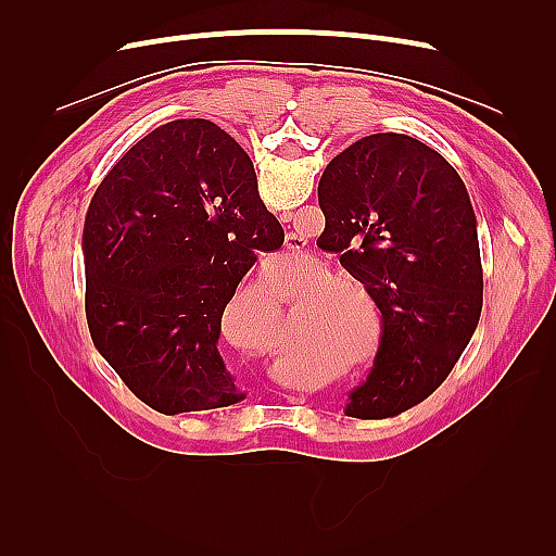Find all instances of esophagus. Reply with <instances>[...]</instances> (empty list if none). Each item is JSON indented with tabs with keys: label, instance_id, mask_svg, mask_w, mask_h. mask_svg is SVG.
I'll return each instance as SVG.
<instances>
[{
	"label": "esophagus",
	"instance_id": "esophagus-1",
	"mask_svg": "<svg viewBox=\"0 0 556 556\" xmlns=\"http://www.w3.org/2000/svg\"><path fill=\"white\" fill-rule=\"evenodd\" d=\"M306 243L308 241L301 237V233H288V239H285V245H288V250H292V255H294V252H296V255H299V252H304ZM301 257H304V255H301Z\"/></svg>",
	"mask_w": 556,
	"mask_h": 556
}]
</instances>
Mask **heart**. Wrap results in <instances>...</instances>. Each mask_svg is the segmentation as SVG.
I'll return each instance as SVG.
<instances>
[{
	"label": "heart",
	"instance_id": "b5f03b06",
	"mask_svg": "<svg viewBox=\"0 0 556 556\" xmlns=\"http://www.w3.org/2000/svg\"><path fill=\"white\" fill-rule=\"evenodd\" d=\"M285 292L295 294L292 325L280 345V359L294 368L299 376L325 371L341 357L348 341V315L352 304L350 288H362L355 276L345 271H329V266L311 262L282 280ZM280 323L276 304L264 308V323L255 333L243 339L231 333V339L252 352L271 350L274 333Z\"/></svg>",
	"mask_w": 556,
	"mask_h": 556
}]
</instances>
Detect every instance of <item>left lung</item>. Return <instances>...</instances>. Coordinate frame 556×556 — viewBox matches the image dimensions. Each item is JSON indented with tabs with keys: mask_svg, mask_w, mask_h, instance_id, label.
I'll return each instance as SVG.
<instances>
[{
	"mask_svg": "<svg viewBox=\"0 0 556 556\" xmlns=\"http://www.w3.org/2000/svg\"><path fill=\"white\" fill-rule=\"evenodd\" d=\"M325 231L382 313L368 378L345 415L384 419L433 394L462 357L482 311L478 223L466 185L433 148L371 134L336 155L317 185Z\"/></svg>",
	"mask_w": 556,
	"mask_h": 556,
	"instance_id": "obj_1",
	"label": "left lung"
}]
</instances>
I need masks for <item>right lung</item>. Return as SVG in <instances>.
Here are the masks:
<instances>
[{
	"mask_svg": "<svg viewBox=\"0 0 556 556\" xmlns=\"http://www.w3.org/2000/svg\"><path fill=\"white\" fill-rule=\"evenodd\" d=\"M285 231L245 150L211 121L153 129L106 174L83 229L92 343L146 406L225 408L245 394L217 350L223 313Z\"/></svg>",
	"mask_w": 556,
	"mask_h": 556,
	"instance_id": "right-lung-1",
	"label": "right lung"
}]
</instances>
